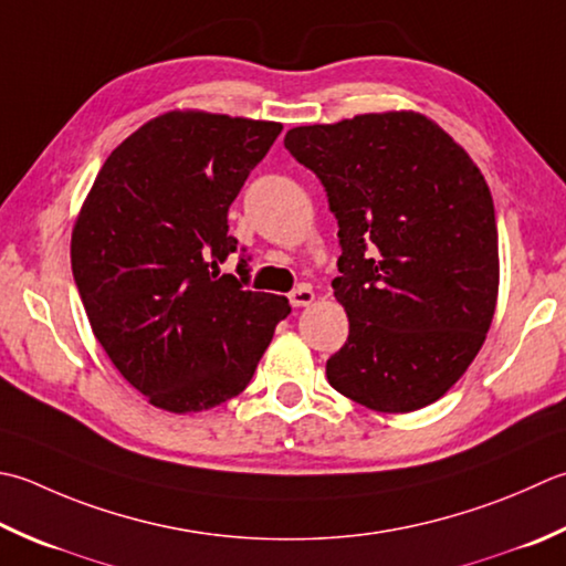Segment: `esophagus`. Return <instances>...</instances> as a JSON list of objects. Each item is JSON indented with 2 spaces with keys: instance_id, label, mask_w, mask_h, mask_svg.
<instances>
[{
  "instance_id": "34e87169",
  "label": "esophagus",
  "mask_w": 566,
  "mask_h": 566,
  "mask_svg": "<svg viewBox=\"0 0 566 566\" xmlns=\"http://www.w3.org/2000/svg\"><path fill=\"white\" fill-rule=\"evenodd\" d=\"M314 290L312 286H306V284H302V286H296V290H292L290 292V304L294 306V308H302V306H308L314 302Z\"/></svg>"
}]
</instances>
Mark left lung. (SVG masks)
Listing matches in <instances>:
<instances>
[{
    "instance_id": "obj_1",
    "label": "left lung",
    "mask_w": 566,
    "mask_h": 566,
    "mask_svg": "<svg viewBox=\"0 0 566 566\" xmlns=\"http://www.w3.org/2000/svg\"><path fill=\"white\" fill-rule=\"evenodd\" d=\"M338 220L334 294L348 340L326 360L334 390L375 412H415L457 382L489 334L497 226L479 166L417 113L286 132Z\"/></svg>"
}]
</instances>
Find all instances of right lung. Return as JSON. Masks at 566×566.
Instances as JSON below:
<instances>
[{
  "mask_svg": "<svg viewBox=\"0 0 566 566\" xmlns=\"http://www.w3.org/2000/svg\"><path fill=\"white\" fill-rule=\"evenodd\" d=\"M280 122L169 113L109 154L71 240L93 334L132 387L166 412H201L250 385L286 296L250 292L228 208Z\"/></svg>",
  "mask_w": 566,
  "mask_h": 566,
  "instance_id": "1",
  "label": "right lung"
}]
</instances>
